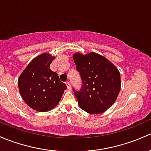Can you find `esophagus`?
<instances>
[{
    "label": "esophagus",
    "instance_id": "obj_1",
    "mask_svg": "<svg viewBox=\"0 0 151 151\" xmlns=\"http://www.w3.org/2000/svg\"><path fill=\"white\" fill-rule=\"evenodd\" d=\"M65 84H66L67 88H68V89H70V84L69 82H66V83H65Z\"/></svg>",
    "mask_w": 151,
    "mask_h": 151
}]
</instances>
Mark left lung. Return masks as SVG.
I'll list each match as a JSON object with an SVG mask.
<instances>
[{
  "label": "left lung",
  "mask_w": 151,
  "mask_h": 151,
  "mask_svg": "<svg viewBox=\"0 0 151 151\" xmlns=\"http://www.w3.org/2000/svg\"><path fill=\"white\" fill-rule=\"evenodd\" d=\"M73 60L82 80L81 88H73L79 106L90 114L103 113L119 96L120 73L113 63L97 53H76Z\"/></svg>",
  "instance_id": "1"
}]
</instances>
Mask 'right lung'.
I'll use <instances>...</instances> for the list:
<instances>
[{"instance_id": "add662e5", "label": "right lung", "mask_w": 151, "mask_h": 151, "mask_svg": "<svg viewBox=\"0 0 151 151\" xmlns=\"http://www.w3.org/2000/svg\"><path fill=\"white\" fill-rule=\"evenodd\" d=\"M55 57L43 53L34 58L18 79L19 93L28 106L38 112H46L58 105L66 85L50 69Z\"/></svg>"}]
</instances>
